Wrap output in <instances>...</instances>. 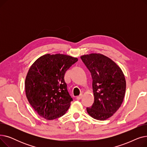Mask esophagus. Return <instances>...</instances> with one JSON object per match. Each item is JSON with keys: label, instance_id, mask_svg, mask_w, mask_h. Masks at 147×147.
I'll return each mask as SVG.
<instances>
[{"label": "esophagus", "instance_id": "34e87169", "mask_svg": "<svg viewBox=\"0 0 147 147\" xmlns=\"http://www.w3.org/2000/svg\"><path fill=\"white\" fill-rule=\"evenodd\" d=\"M82 97H83V94H80L79 96H78V97H77V99L80 100V99H82Z\"/></svg>", "mask_w": 147, "mask_h": 147}]
</instances>
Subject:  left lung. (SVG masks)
<instances>
[{"label": "left lung", "mask_w": 147, "mask_h": 147, "mask_svg": "<svg viewBox=\"0 0 147 147\" xmlns=\"http://www.w3.org/2000/svg\"><path fill=\"white\" fill-rule=\"evenodd\" d=\"M91 73L94 102L87 108L90 116L105 120L113 116L124 99L126 83L120 67L101 53H90L80 57Z\"/></svg>", "instance_id": "left-lung-1"}]
</instances>
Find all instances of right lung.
<instances>
[{"instance_id": "obj_1", "label": "right lung", "mask_w": 147, "mask_h": 147, "mask_svg": "<svg viewBox=\"0 0 147 147\" xmlns=\"http://www.w3.org/2000/svg\"><path fill=\"white\" fill-rule=\"evenodd\" d=\"M78 58L57 53L45 54L31 65L25 80L30 105L40 117L52 120L63 116L73 101L64 80L66 71Z\"/></svg>"}]
</instances>
